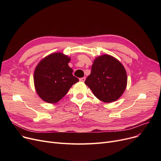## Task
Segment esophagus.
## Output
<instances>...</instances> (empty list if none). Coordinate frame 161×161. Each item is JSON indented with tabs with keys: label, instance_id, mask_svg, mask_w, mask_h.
<instances>
[{
	"label": "esophagus",
	"instance_id": "34e87169",
	"mask_svg": "<svg viewBox=\"0 0 161 161\" xmlns=\"http://www.w3.org/2000/svg\"><path fill=\"white\" fill-rule=\"evenodd\" d=\"M85 80H86V78H85V77L81 78L80 79V81H82V82H84V81H85Z\"/></svg>",
	"mask_w": 161,
	"mask_h": 161
}]
</instances>
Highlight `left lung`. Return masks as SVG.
Wrapping results in <instances>:
<instances>
[{
  "label": "left lung",
  "instance_id": "1",
  "mask_svg": "<svg viewBox=\"0 0 161 161\" xmlns=\"http://www.w3.org/2000/svg\"><path fill=\"white\" fill-rule=\"evenodd\" d=\"M85 83L98 99L109 103L123 95L127 84V75L117 59L103 55L95 59Z\"/></svg>",
  "mask_w": 161,
  "mask_h": 161
}]
</instances>
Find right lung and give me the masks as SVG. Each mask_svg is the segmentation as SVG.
Returning <instances> with one entry per match:
<instances>
[{"label":"right lung","instance_id":"right-lung-1","mask_svg":"<svg viewBox=\"0 0 161 161\" xmlns=\"http://www.w3.org/2000/svg\"><path fill=\"white\" fill-rule=\"evenodd\" d=\"M70 58L62 53L50 54L40 61L34 73V83L38 96L45 102H58L79 81L69 66Z\"/></svg>","mask_w":161,"mask_h":161}]
</instances>
